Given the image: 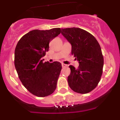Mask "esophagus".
<instances>
[{"label":"esophagus","instance_id":"esophagus-1","mask_svg":"<svg viewBox=\"0 0 120 120\" xmlns=\"http://www.w3.org/2000/svg\"><path fill=\"white\" fill-rule=\"evenodd\" d=\"M61 66H62V67H67V65H66V64H63V63H62L61 64Z\"/></svg>","mask_w":120,"mask_h":120}]
</instances>
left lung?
<instances>
[{
  "mask_svg": "<svg viewBox=\"0 0 120 120\" xmlns=\"http://www.w3.org/2000/svg\"><path fill=\"white\" fill-rule=\"evenodd\" d=\"M61 34L71 43V54L78 61L68 77L69 86L77 93L85 94L97 86L103 72L104 60L101 48L95 37L79 28L61 29Z\"/></svg>",
  "mask_w": 120,
  "mask_h": 120,
  "instance_id": "8db88e82",
  "label": "left lung"
}]
</instances>
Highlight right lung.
Segmentation results:
<instances>
[{
    "label": "right lung",
    "mask_w": 120,
    "mask_h": 120,
    "mask_svg": "<svg viewBox=\"0 0 120 120\" xmlns=\"http://www.w3.org/2000/svg\"><path fill=\"white\" fill-rule=\"evenodd\" d=\"M60 32V28L32 30L24 35L15 47L14 65L19 78L30 92L38 97L49 96L56 88L61 63H43L42 57L49 50L50 41Z\"/></svg>",
    "instance_id": "add662e5"
}]
</instances>
